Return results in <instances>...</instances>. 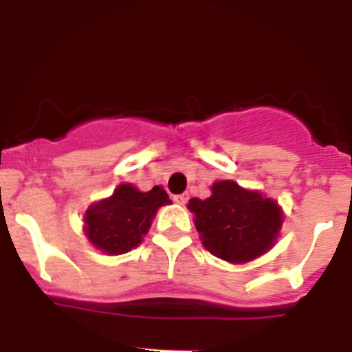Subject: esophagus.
Here are the masks:
<instances>
[{
    "mask_svg": "<svg viewBox=\"0 0 352 352\" xmlns=\"http://www.w3.org/2000/svg\"><path fill=\"white\" fill-rule=\"evenodd\" d=\"M187 199H189V195H187V192H184V195L173 196V201H175L177 205H186Z\"/></svg>",
    "mask_w": 352,
    "mask_h": 352,
    "instance_id": "34e87169",
    "label": "esophagus"
}]
</instances>
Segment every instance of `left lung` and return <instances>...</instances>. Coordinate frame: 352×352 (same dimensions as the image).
<instances>
[{"label": "left lung", "mask_w": 352, "mask_h": 352, "mask_svg": "<svg viewBox=\"0 0 352 352\" xmlns=\"http://www.w3.org/2000/svg\"><path fill=\"white\" fill-rule=\"evenodd\" d=\"M210 191V198H191L187 205L206 250L229 264H246L267 254L283 226L278 201L234 180H217Z\"/></svg>", "instance_id": "8db88e82"}]
</instances>
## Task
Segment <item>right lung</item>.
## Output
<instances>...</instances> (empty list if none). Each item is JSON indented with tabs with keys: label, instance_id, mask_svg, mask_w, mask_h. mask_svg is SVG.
<instances>
[{
	"label": "right lung",
	"instance_id": "add662e5",
	"mask_svg": "<svg viewBox=\"0 0 352 352\" xmlns=\"http://www.w3.org/2000/svg\"><path fill=\"white\" fill-rule=\"evenodd\" d=\"M170 203L161 186L144 192L133 184H121L109 198L88 206L83 217L85 236L102 254H126L142 243L157 208Z\"/></svg>",
	"mask_w": 352,
	"mask_h": 352
}]
</instances>
